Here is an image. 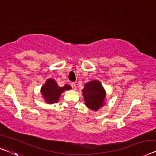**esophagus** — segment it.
<instances>
[{
	"instance_id": "obj_1",
	"label": "esophagus",
	"mask_w": 156,
	"mask_h": 156,
	"mask_svg": "<svg viewBox=\"0 0 156 156\" xmlns=\"http://www.w3.org/2000/svg\"><path fill=\"white\" fill-rule=\"evenodd\" d=\"M71 85L72 88H73V90H76V85L75 83H72Z\"/></svg>"
}]
</instances>
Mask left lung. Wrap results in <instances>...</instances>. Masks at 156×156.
<instances>
[{
	"label": "left lung",
	"mask_w": 156,
	"mask_h": 156,
	"mask_svg": "<svg viewBox=\"0 0 156 156\" xmlns=\"http://www.w3.org/2000/svg\"><path fill=\"white\" fill-rule=\"evenodd\" d=\"M82 92L85 104L92 111H98L106 104V90L99 80H93L85 83Z\"/></svg>",
	"instance_id": "1"
}]
</instances>
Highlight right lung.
Wrapping results in <instances>:
<instances>
[{
  "label": "right lung",
  "mask_w": 156,
  "mask_h": 156,
  "mask_svg": "<svg viewBox=\"0 0 156 156\" xmlns=\"http://www.w3.org/2000/svg\"><path fill=\"white\" fill-rule=\"evenodd\" d=\"M71 86L66 84L63 87H59L56 80L49 78L41 88V93L44 100L48 104L57 103L61 94L66 90H71Z\"/></svg>",
  "instance_id": "add662e5"
}]
</instances>
